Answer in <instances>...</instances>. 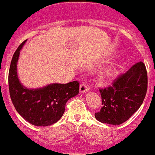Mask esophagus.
Instances as JSON below:
<instances>
[{"mask_svg":"<svg viewBox=\"0 0 155 155\" xmlns=\"http://www.w3.org/2000/svg\"><path fill=\"white\" fill-rule=\"evenodd\" d=\"M90 90V87L88 86L86 83H82L80 85V93H84V92H87Z\"/></svg>","mask_w":155,"mask_h":155,"instance_id":"34e87169","label":"esophagus"}]
</instances>
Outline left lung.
<instances>
[{"mask_svg":"<svg viewBox=\"0 0 155 155\" xmlns=\"http://www.w3.org/2000/svg\"><path fill=\"white\" fill-rule=\"evenodd\" d=\"M148 86V77L143 62L134 64L113 84L101 89L102 104L95 119L100 122L118 125L130 119L143 103Z\"/></svg>","mask_w":155,"mask_h":155,"instance_id":"8db88e82","label":"left lung"}]
</instances>
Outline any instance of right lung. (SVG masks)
I'll return each instance as SVG.
<instances>
[{"mask_svg": "<svg viewBox=\"0 0 155 155\" xmlns=\"http://www.w3.org/2000/svg\"><path fill=\"white\" fill-rule=\"evenodd\" d=\"M26 40L19 45L13 54L9 71V91L15 110L26 121L35 126H49L56 123L64 112L65 104L79 94L80 84H50L37 89H28L20 81L17 62L20 51Z\"/></svg>", "mask_w": 155, "mask_h": 155, "instance_id": "right-lung-1", "label": "right lung"}]
</instances>
